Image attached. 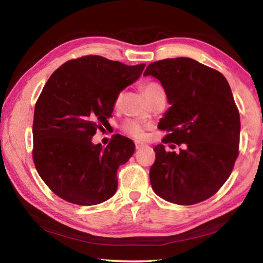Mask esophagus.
Masks as SVG:
<instances>
[{
  "label": "esophagus",
  "instance_id": "1",
  "mask_svg": "<svg viewBox=\"0 0 263 263\" xmlns=\"http://www.w3.org/2000/svg\"><path fill=\"white\" fill-rule=\"evenodd\" d=\"M144 146L143 143H141V142H136V149H140V148H142Z\"/></svg>",
  "mask_w": 263,
  "mask_h": 263
}]
</instances>
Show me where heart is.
<instances>
[{"mask_svg": "<svg viewBox=\"0 0 263 263\" xmlns=\"http://www.w3.org/2000/svg\"><path fill=\"white\" fill-rule=\"evenodd\" d=\"M143 92L147 96V98L149 99L150 97H153L156 93L164 92V89L160 85H158V83L149 82L143 86ZM121 99H122V93H120L119 96L116 97L115 104L119 105L121 103ZM123 130H124L125 133H127V135L132 138L143 139V137H144V125L138 120L126 121L124 123V125H123Z\"/></svg>", "mask_w": 263, "mask_h": 263, "instance_id": "1", "label": "heart"}]
</instances>
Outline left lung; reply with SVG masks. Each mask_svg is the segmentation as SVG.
I'll use <instances>...</instances> for the list:
<instances>
[{
  "instance_id": "1",
  "label": "left lung",
  "mask_w": 263,
  "mask_h": 263,
  "mask_svg": "<svg viewBox=\"0 0 263 263\" xmlns=\"http://www.w3.org/2000/svg\"><path fill=\"white\" fill-rule=\"evenodd\" d=\"M147 76L160 81L171 104L158 124L170 132L163 142L185 143L178 154L154 148L153 190L172 203H199L222 186L238 156L241 122L231 87L220 72L189 58L154 62Z\"/></svg>"
}]
</instances>
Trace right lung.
Wrapping results in <instances>:
<instances>
[{"mask_svg": "<svg viewBox=\"0 0 263 263\" xmlns=\"http://www.w3.org/2000/svg\"><path fill=\"white\" fill-rule=\"evenodd\" d=\"M144 66L87 55L68 61L49 77L33 113L32 158L58 197L93 205L115 194L117 170L135 153V143L115 135L103 148L91 139L108 122L116 97L140 78Z\"/></svg>", "mask_w": 263, "mask_h": 263, "instance_id": "obj_1", "label": "right lung"}]
</instances>
